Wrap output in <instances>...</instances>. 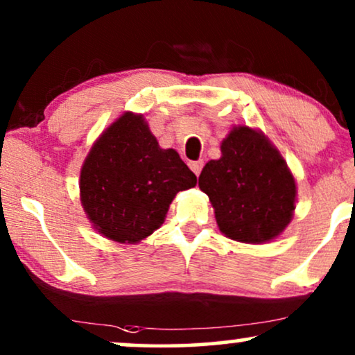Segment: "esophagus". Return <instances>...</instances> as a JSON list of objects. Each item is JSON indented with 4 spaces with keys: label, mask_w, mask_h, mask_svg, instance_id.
Listing matches in <instances>:
<instances>
[{
    "label": "esophagus",
    "mask_w": 355,
    "mask_h": 355,
    "mask_svg": "<svg viewBox=\"0 0 355 355\" xmlns=\"http://www.w3.org/2000/svg\"><path fill=\"white\" fill-rule=\"evenodd\" d=\"M202 166H204V161H202V159H199V161H191V163H189V168H191L192 171L196 173V176H199V174H200Z\"/></svg>",
    "instance_id": "34e87169"
}]
</instances>
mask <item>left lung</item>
Returning a JSON list of instances; mask_svg holds the SVG:
<instances>
[{
    "instance_id": "obj_1",
    "label": "left lung",
    "mask_w": 355,
    "mask_h": 355,
    "mask_svg": "<svg viewBox=\"0 0 355 355\" xmlns=\"http://www.w3.org/2000/svg\"><path fill=\"white\" fill-rule=\"evenodd\" d=\"M222 158L210 159L199 176L215 210L217 225L234 241L277 238L295 210V179L264 133L234 127L222 141Z\"/></svg>"
}]
</instances>
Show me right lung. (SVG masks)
Here are the masks:
<instances>
[{
	"mask_svg": "<svg viewBox=\"0 0 355 355\" xmlns=\"http://www.w3.org/2000/svg\"><path fill=\"white\" fill-rule=\"evenodd\" d=\"M196 174L173 148H159L140 114L125 112L103 132L80 176L81 205L93 227L117 243H138L164 222Z\"/></svg>",
	"mask_w": 355,
	"mask_h": 355,
	"instance_id": "right-lung-1",
	"label": "right lung"
}]
</instances>
